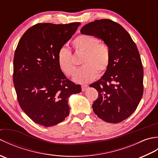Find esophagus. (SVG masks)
I'll use <instances>...</instances> for the list:
<instances>
[{
  "mask_svg": "<svg viewBox=\"0 0 158 158\" xmlns=\"http://www.w3.org/2000/svg\"><path fill=\"white\" fill-rule=\"evenodd\" d=\"M87 88H88V85H82V86H81V89H82V91H83V92H84L85 90H86Z\"/></svg>",
  "mask_w": 158,
  "mask_h": 158,
  "instance_id": "34e87169",
  "label": "esophagus"
}]
</instances>
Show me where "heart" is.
Masks as SVG:
<instances>
[{
  "label": "heart",
  "mask_w": 158,
  "mask_h": 158,
  "mask_svg": "<svg viewBox=\"0 0 158 158\" xmlns=\"http://www.w3.org/2000/svg\"><path fill=\"white\" fill-rule=\"evenodd\" d=\"M73 46L76 53L83 55L81 60L83 67L76 73L74 81L86 83L94 79L97 73L101 75L106 72L110 60V48L106 43L99 41L94 36L81 35L73 40ZM57 60L60 69L66 76L74 75L76 66L73 62L71 52L68 49H59Z\"/></svg>",
  "instance_id": "heart-1"
}]
</instances>
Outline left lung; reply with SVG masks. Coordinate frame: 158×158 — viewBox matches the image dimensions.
Segmentation results:
<instances>
[{
  "label": "left lung",
  "instance_id": "left-lung-1",
  "mask_svg": "<svg viewBox=\"0 0 158 158\" xmlns=\"http://www.w3.org/2000/svg\"><path fill=\"white\" fill-rule=\"evenodd\" d=\"M81 32L102 39L110 51L108 69L89 85L98 92L94 112L105 122H122L135 111L143 94V64L135 43L122 26L108 19L90 22Z\"/></svg>",
  "mask_w": 158,
  "mask_h": 158
}]
</instances>
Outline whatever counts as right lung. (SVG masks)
<instances>
[{"label": "right lung", "mask_w": 158, "mask_h": 158, "mask_svg": "<svg viewBox=\"0 0 158 158\" xmlns=\"http://www.w3.org/2000/svg\"><path fill=\"white\" fill-rule=\"evenodd\" d=\"M79 22L37 23L20 39L13 59V79L19 105L33 122L57 125L69 115L68 98L81 92L60 69L57 55Z\"/></svg>", "instance_id": "add662e5"}]
</instances>
